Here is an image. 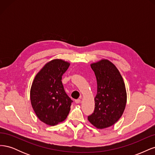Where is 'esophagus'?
<instances>
[{
	"mask_svg": "<svg viewBox=\"0 0 155 155\" xmlns=\"http://www.w3.org/2000/svg\"><path fill=\"white\" fill-rule=\"evenodd\" d=\"M75 102H76V104H79V103L81 102V100L80 99H78L75 100Z\"/></svg>",
	"mask_w": 155,
	"mask_h": 155,
	"instance_id": "34e87169",
	"label": "esophagus"
}]
</instances>
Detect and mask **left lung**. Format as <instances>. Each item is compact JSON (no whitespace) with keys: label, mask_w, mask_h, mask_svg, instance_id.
<instances>
[{"label":"left lung","mask_w":155,"mask_h":155,"mask_svg":"<svg viewBox=\"0 0 155 155\" xmlns=\"http://www.w3.org/2000/svg\"><path fill=\"white\" fill-rule=\"evenodd\" d=\"M97 80L95 107L88 120L97 129L114 125L122 116L127 101L125 84L120 72L109 60L91 64Z\"/></svg>","instance_id":"left-lung-1"}]
</instances>
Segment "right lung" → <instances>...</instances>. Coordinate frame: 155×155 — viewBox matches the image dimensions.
I'll use <instances>...</instances> for the list:
<instances>
[{"instance_id":"1","label":"right lung","mask_w":155,"mask_h":155,"mask_svg":"<svg viewBox=\"0 0 155 155\" xmlns=\"http://www.w3.org/2000/svg\"><path fill=\"white\" fill-rule=\"evenodd\" d=\"M70 63L54 59L46 63L33 81L30 100L38 118L49 125L63 121L69 113L73 101L65 92L62 76Z\"/></svg>"}]
</instances>
